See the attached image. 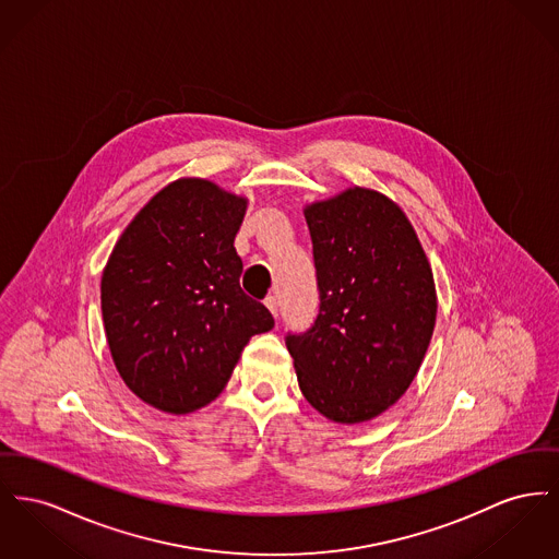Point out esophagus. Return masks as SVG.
<instances>
[{"mask_svg":"<svg viewBox=\"0 0 559 559\" xmlns=\"http://www.w3.org/2000/svg\"><path fill=\"white\" fill-rule=\"evenodd\" d=\"M263 304H265V308H267V310H270L274 317H278V297L267 296L265 297V301H263Z\"/></svg>","mask_w":559,"mask_h":559,"instance_id":"1","label":"esophagus"}]
</instances>
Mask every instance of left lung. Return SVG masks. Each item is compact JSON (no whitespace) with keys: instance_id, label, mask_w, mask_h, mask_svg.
I'll return each instance as SVG.
<instances>
[{"instance_id":"obj_1","label":"left lung","mask_w":559,"mask_h":559,"mask_svg":"<svg viewBox=\"0 0 559 559\" xmlns=\"http://www.w3.org/2000/svg\"><path fill=\"white\" fill-rule=\"evenodd\" d=\"M319 314L287 333L299 391L325 418L357 425L386 412L427 355L437 294L427 253L391 198L348 188L304 209Z\"/></svg>"}]
</instances>
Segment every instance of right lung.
<instances>
[{
	"label": "right lung",
	"mask_w": 559,
	"mask_h": 559,
	"mask_svg": "<svg viewBox=\"0 0 559 559\" xmlns=\"http://www.w3.org/2000/svg\"><path fill=\"white\" fill-rule=\"evenodd\" d=\"M247 198L177 179L118 238L100 278V310L118 373L147 405L190 414L230 380L242 348L274 328L240 289L234 249Z\"/></svg>",
	"instance_id": "right-lung-1"
}]
</instances>
